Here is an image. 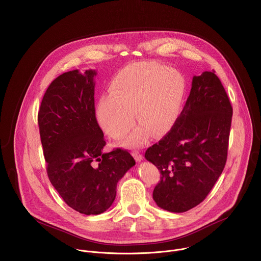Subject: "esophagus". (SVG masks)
I'll list each match as a JSON object with an SVG mask.
<instances>
[{"label": "esophagus", "instance_id": "esophagus-1", "mask_svg": "<svg viewBox=\"0 0 261 261\" xmlns=\"http://www.w3.org/2000/svg\"><path fill=\"white\" fill-rule=\"evenodd\" d=\"M132 156L134 157V159L136 160V162H140V161H142V155H141V153L139 152V151H133L132 152Z\"/></svg>", "mask_w": 261, "mask_h": 261}]
</instances>
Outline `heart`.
<instances>
[{
    "instance_id": "obj_1",
    "label": "heart",
    "mask_w": 261,
    "mask_h": 261,
    "mask_svg": "<svg viewBox=\"0 0 261 261\" xmlns=\"http://www.w3.org/2000/svg\"><path fill=\"white\" fill-rule=\"evenodd\" d=\"M110 93L98 101L96 115L104 131L123 137L132 127L136 110L140 122L124 140L125 146H142L152 132L159 136L176 122L184 103L182 74L156 62L134 63L121 69L109 84Z\"/></svg>"
}]
</instances>
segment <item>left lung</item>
Instances as JSON below:
<instances>
[{
  "instance_id": "1",
  "label": "left lung",
  "mask_w": 261,
  "mask_h": 261,
  "mask_svg": "<svg viewBox=\"0 0 261 261\" xmlns=\"http://www.w3.org/2000/svg\"><path fill=\"white\" fill-rule=\"evenodd\" d=\"M232 118L229 98L215 71L194 76L171 130L144 157L160 170L157 205L184 213L204 200L224 169Z\"/></svg>"
}]
</instances>
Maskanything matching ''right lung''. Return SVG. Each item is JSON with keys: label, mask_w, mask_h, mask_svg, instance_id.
<instances>
[{"label": "right lung", "mask_w": 261, "mask_h": 261, "mask_svg": "<svg viewBox=\"0 0 261 261\" xmlns=\"http://www.w3.org/2000/svg\"><path fill=\"white\" fill-rule=\"evenodd\" d=\"M95 70H72L46 90L38 113L47 175L63 200L85 215L113 204L118 181L135 165L122 148L104 153L106 142L95 114Z\"/></svg>", "instance_id": "obj_1"}]
</instances>
